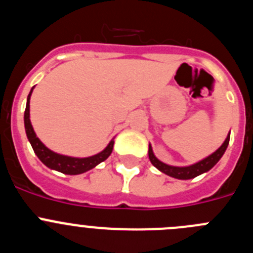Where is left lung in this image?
<instances>
[{"mask_svg":"<svg viewBox=\"0 0 253 253\" xmlns=\"http://www.w3.org/2000/svg\"><path fill=\"white\" fill-rule=\"evenodd\" d=\"M229 137H231V131L228 133L227 138H225V140L223 142L222 146L219 147L215 152L209 154L208 157L203 158L202 161L190 165V166H171V165L163 163L162 161H160L156 156H154L151 144H149L148 148V157L152 165H153L157 169H160L161 172L166 173L167 176H171V177L173 178H178V180H190V178H194L196 177V176L202 175V173H205V172H208L209 169H211L215 166L216 163L219 162V160L222 158L223 154H224L228 144H229Z\"/></svg>","mask_w":253,"mask_h":253,"instance_id":"obj_1","label":"left lung"}]
</instances>
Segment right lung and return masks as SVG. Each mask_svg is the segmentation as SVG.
<instances>
[{
	"instance_id": "right-lung-1",
	"label": "right lung",
	"mask_w": 253,
	"mask_h": 253,
	"mask_svg": "<svg viewBox=\"0 0 253 253\" xmlns=\"http://www.w3.org/2000/svg\"><path fill=\"white\" fill-rule=\"evenodd\" d=\"M34 87L31 88L30 93L28 95V100H26V109L25 114H24V124H25L26 137H28L31 147L34 149L38 158L46 167H49L50 169H55L58 172H62L64 175H80V173H84V172L92 169L93 167L97 166L99 163L104 162L110 156L111 152H113L114 139H111L110 143L105 147V149H102L97 154H93V156H90V157L84 158L71 157V156L55 153V152L50 151L46 146H44L43 142L37 137L34 128H33V125H31L30 122V96L33 93Z\"/></svg>"
}]
</instances>
